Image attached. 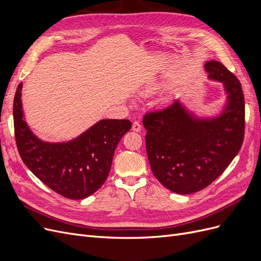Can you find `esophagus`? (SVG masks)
Here are the masks:
<instances>
[{
	"mask_svg": "<svg viewBox=\"0 0 261 261\" xmlns=\"http://www.w3.org/2000/svg\"><path fill=\"white\" fill-rule=\"evenodd\" d=\"M132 129H133L134 132H140V130H141V125H140V123L137 122V121L134 122V123H133Z\"/></svg>",
	"mask_w": 261,
	"mask_h": 261,
	"instance_id": "34e87169",
	"label": "esophagus"
}]
</instances>
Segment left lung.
Listing matches in <instances>:
<instances>
[{"label":"left lung","instance_id":"left-lung-1","mask_svg":"<svg viewBox=\"0 0 261 261\" xmlns=\"http://www.w3.org/2000/svg\"><path fill=\"white\" fill-rule=\"evenodd\" d=\"M210 81L222 83L225 105L215 116L199 117L179 99L143 118L150 168L171 192H199L222 174L244 139L245 102L242 85L223 64H204Z\"/></svg>","mask_w":261,"mask_h":261}]
</instances>
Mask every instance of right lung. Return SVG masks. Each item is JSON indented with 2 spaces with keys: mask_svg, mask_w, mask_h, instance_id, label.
<instances>
[{
  "mask_svg": "<svg viewBox=\"0 0 261 261\" xmlns=\"http://www.w3.org/2000/svg\"><path fill=\"white\" fill-rule=\"evenodd\" d=\"M22 84L14 98L13 115L18 152L26 167L52 191L84 199L103 185L116 146L132 127L129 120H101L76 138L49 143L31 132L23 116Z\"/></svg>",
  "mask_w": 261,
  "mask_h": 261,
  "instance_id": "add662e5",
  "label": "right lung"
}]
</instances>
